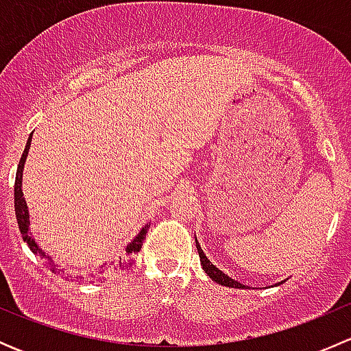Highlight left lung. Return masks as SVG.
I'll return each instance as SVG.
<instances>
[{"mask_svg": "<svg viewBox=\"0 0 351 351\" xmlns=\"http://www.w3.org/2000/svg\"><path fill=\"white\" fill-rule=\"evenodd\" d=\"M195 246H197V251H198V256H200L202 268H204L205 274H207L208 277H210L212 280L215 282V284L229 287V289H250L247 285H244V284H241V282L234 280V278H231L229 275H226L222 270H219V268L215 267V265L212 263V261L208 260L207 256H205L204 250L200 247V243L197 241V238H195ZM278 284H282V282H278ZM278 284H275V285H278Z\"/></svg>", "mask_w": 351, "mask_h": 351, "instance_id": "8db88e82", "label": "left lung"}]
</instances>
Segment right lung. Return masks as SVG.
Returning <instances> with one entry per match:
<instances>
[{
  "instance_id": "1",
  "label": "right lung",
  "mask_w": 351,
  "mask_h": 351,
  "mask_svg": "<svg viewBox=\"0 0 351 351\" xmlns=\"http://www.w3.org/2000/svg\"><path fill=\"white\" fill-rule=\"evenodd\" d=\"M30 144H32V134H30V137H28L27 146H25V151H23L22 158H20L19 168H16V178H15V215H16V222H19V229H20V232H22L23 241L28 244V247H30L32 253L37 254V256H40L42 260H44L45 267L51 268L52 271H58V274H61L62 277L66 278V280L101 282V280H105V278H107L108 275L119 274V271L125 270V268L129 267V263H130V260H132L134 254H136L137 251H141V247H143V241H144V239H146V234H147V229H149V224H146L143 229H141L139 234H137L136 238L132 239V241L127 244V246L123 247V250L120 251L119 254H117L115 260L108 261V263H104V265H101V267H98L97 271H91V274H88V275L69 274V271H66V268H62V270H58V265H56L54 261H52L51 254H49L47 251H44L40 246H38V243L35 241L34 234H32V232H30V212H28L27 200H25V197H23V183H22L23 182L25 161H27L28 151H30Z\"/></svg>"
}]
</instances>
